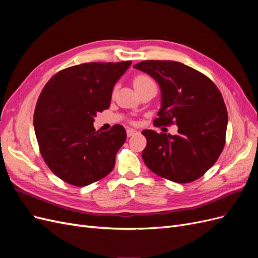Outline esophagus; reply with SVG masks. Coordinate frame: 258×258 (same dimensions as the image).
<instances>
[{
	"label": "esophagus",
	"instance_id": "34e87169",
	"mask_svg": "<svg viewBox=\"0 0 258 258\" xmlns=\"http://www.w3.org/2000/svg\"><path fill=\"white\" fill-rule=\"evenodd\" d=\"M137 134H138V131L135 130V129H131V128L127 129V136H128V137H132V136H135V135H137Z\"/></svg>",
	"mask_w": 258,
	"mask_h": 258
}]
</instances>
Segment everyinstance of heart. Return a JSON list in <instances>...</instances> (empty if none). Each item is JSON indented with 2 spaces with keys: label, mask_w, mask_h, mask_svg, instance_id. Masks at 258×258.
<instances>
[{
  "label": "heart",
  "mask_w": 258,
  "mask_h": 258,
  "mask_svg": "<svg viewBox=\"0 0 258 258\" xmlns=\"http://www.w3.org/2000/svg\"><path fill=\"white\" fill-rule=\"evenodd\" d=\"M132 83H134L136 90H140V89L146 87V86H148V85L154 84V82L152 81L151 77H148L147 75H144V74L136 75L134 77V81H132ZM115 91H116V88H113V91H112L113 95L115 93Z\"/></svg>",
  "instance_id": "heart-1"
}]
</instances>
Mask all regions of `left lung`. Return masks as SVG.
Instances as JSON below:
<instances>
[{
	"mask_svg": "<svg viewBox=\"0 0 258 258\" xmlns=\"http://www.w3.org/2000/svg\"><path fill=\"white\" fill-rule=\"evenodd\" d=\"M160 86L155 124L175 123L177 135L144 130L145 165L157 175L190 183L212 167L225 146L228 115L221 91L208 76L181 62L145 60L134 66Z\"/></svg>",
	"mask_w": 258,
	"mask_h": 258,
	"instance_id": "8db88e82",
	"label": "left lung"
}]
</instances>
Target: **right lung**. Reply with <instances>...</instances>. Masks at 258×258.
I'll return each instance as SVG.
<instances>
[{
	"label": "right lung",
	"instance_id": "right-lung-1",
	"mask_svg": "<svg viewBox=\"0 0 258 258\" xmlns=\"http://www.w3.org/2000/svg\"><path fill=\"white\" fill-rule=\"evenodd\" d=\"M131 63L73 66L54 74L43 88L34 111L35 136L46 165L63 182L87 186L113 170L126 130L115 124L96 131L93 117L110 107L114 85Z\"/></svg>",
	"mask_w": 258,
	"mask_h": 258
}]
</instances>
